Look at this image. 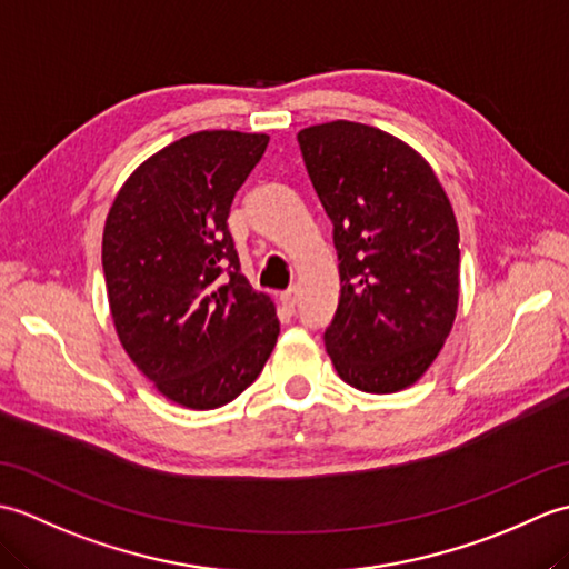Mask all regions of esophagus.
<instances>
[{
	"label": "esophagus",
	"mask_w": 569,
	"mask_h": 569,
	"mask_svg": "<svg viewBox=\"0 0 569 569\" xmlns=\"http://www.w3.org/2000/svg\"><path fill=\"white\" fill-rule=\"evenodd\" d=\"M281 303H283L286 310H296V306H298V286H291L288 291L281 293Z\"/></svg>",
	"instance_id": "34e87169"
}]
</instances>
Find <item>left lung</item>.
I'll list each match as a JSON object with an SVG mask.
<instances>
[{
	"label": "left lung",
	"instance_id": "obj_1",
	"mask_svg": "<svg viewBox=\"0 0 569 569\" xmlns=\"http://www.w3.org/2000/svg\"><path fill=\"white\" fill-rule=\"evenodd\" d=\"M335 224L340 306L325 349L340 379L396 393L430 369L459 300V229L432 166L406 141L347 122L298 131Z\"/></svg>",
	"mask_w": 569,
	"mask_h": 569
}]
</instances>
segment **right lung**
Returning a JSON list of instances; mask_svg holds the SVG:
<instances>
[{
	"label": "right lung",
	"mask_w": 569,
	"mask_h": 569,
	"mask_svg": "<svg viewBox=\"0 0 569 569\" xmlns=\"http://www.w3.org/2000/svg\"><path fill=\"white\" fill-rule=\"evenodd\" d=\"M269 137L196 131L134 168L104 220L102 269L114 330L168 401L220 408L249 389L281 322L239 273L229 208Z\"/></svg>",
	"instance_id": "1"
}]
</instances>
